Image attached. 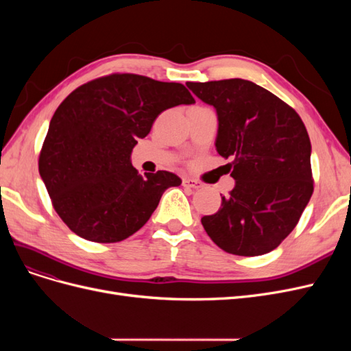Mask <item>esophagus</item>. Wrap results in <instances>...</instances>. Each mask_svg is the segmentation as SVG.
I'll return each mask as SVG.
<instances>
[{"instance_id": "esophagus-1", "label": "esophagus", "mask_w": 351, "mask_h": 351, "mask_svg": "<svg viewBox=\"0 0 351 351\" xmlns=\"http://www.w3.org/2000/svg\"><path fill=\"white\" fill-rule=\"evenodd\" d=\"M183 186L184 187H189V189H200L202 187V183L197 182V180H193V178H183Z\"/></svg>"}]
</instances>
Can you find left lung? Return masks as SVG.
Wrapping results in <instances>:
<instances>
[{"instance_id": "8db88e82", "label": "left lung", "mask_w": 351, "mask_h": 351, "mask_svg": "<svg viewBox=\"0 0 351 351\" xmlns=\"http://www.w3.org/2000/svg\"><path fill=\"white\" fill-rule=\"evenodd\" d=\"M218 115L217 152L234 158L230 196L217 214L202 218L217 246L239 256L275 247L299 222L313 193L311 139L290 105L259 84L227 79L187 82Z\"/></svg>"}]
</instances>
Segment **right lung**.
Returning a JSON list of instances; mask_svg holds the SVG:
<instances>
[{
  "mask_svg": "<svg viewBox=\"0 0 351 351\" xmlns=\"http://www.w3.org/2000/svg\"><path fill=\"white\" fill-rule=\"evenodd\" d=\"M182 104H195L182 83L130 73L84 83L60 104L39 174L73 232L95 243L121 241L146 224L168 187L182 184L168 171L141 176L130 161L156 117Z\"/></svg>",
  "mask_w": 351,
  "mask_h": 351,
  "instance_id": "right-lung-1",
  "label": "right lung"
}]
</instances>
